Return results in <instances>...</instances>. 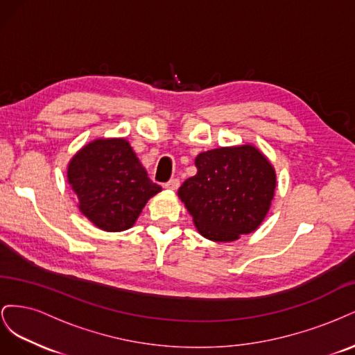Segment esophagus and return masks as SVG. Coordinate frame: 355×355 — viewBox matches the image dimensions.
<instances>
[{
    "instance_id": "34e87169",
    "label": "esophagus",
    "mask_w": 355,
    "mask_h": 355,
    "mask_svg": "<svg viewBox=\"0 0 355 355\" xmlns=\"http://www.w3.org/2000/svg\"><path fill=\"white\" fill-rule=\"evenodd\" d=\"M179 187H180V180L176 179V178L175 179H170L167 184H164V188L170 189V191H176Z\"/></svg>"
}]
</instances>
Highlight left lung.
I'll return each instance as SVG.
<instances>
[{"label": "left lung", "instance_id": "8db88e82", "mask_svg": "<svg viewBox=\"0 0 355 355\" xmlns=\"http://www.w3.org/2000/svg\"><path fill=\"white\" fill-rule=\"evenodd\" d=\"M197 175L178 194L202 237L234 241L259 227L271 206L275 171L252 145L218 148L196 158Z\"/></svg>", "mask_w": 355, "mask_h": 355}]
</instances>
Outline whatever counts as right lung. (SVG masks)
Returning <instances> with one entry per match:
<instances>
[{
  "label": "right lung",
  "instance_id": "obj_1",
  "mask_svg": "<svg viewBox=\"0 0 355 355\" xmlns=\"http://www.w3.org/2000/svg\"><path fill=\"white\" fill-rule=\"evenodd\" d=\"M68 180L84 216L110 232L130 228L161 191L124 139H98L84 146L71 159Z\"/></svg>",
  "mask_w": 355,
  "mask_h": 355
}]
</instances>
